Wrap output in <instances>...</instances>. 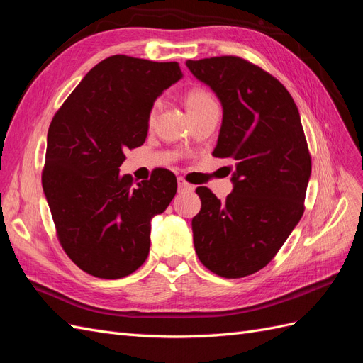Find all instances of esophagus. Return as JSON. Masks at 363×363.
<instances>
[{
  "label": "esophagus",
  "mask_w": 363,
  "mask_h": 363,
  "mask_svg": "<svg viewBox=\"0 0 363 363\" xmlns=\"http://www.w3.org/2000/svg\"><path fill=\"white\" fill-rule=\"evenodd\" d=\"M177 184H179V191L180 192H192L194 191V186L189 184V183H186L184 179H182V177L177 179Z\"/></svg>",
  "instance_id": "1"
}]
</instances>
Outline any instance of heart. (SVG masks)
I'll return each mask as SVG.
<instances>
[{
    "mask_svg": "<svg viewBox=\"0 0 363 363\" xmlns=\"http://www.w3.org/2000/svg\"><path fill=\"white\" fill-rule=\"evenodd\" d=\"M184 101H186V107H188L189 115L201 111V108H204V107L208 106V104L216 103L215 98H213L211 94H208V92L204 91V89H200V87H195V89H191L188 94H186ZM157 107H159V104L156 103V104H152L151 108H150V113H148L150 124H151L152 121H155V118H156Z\"/></svg>",
    "mask_w": 363,
    "mask_h": 363,
    "instance_id": "obj_1",
    "label": "heart"
}]
</instances>
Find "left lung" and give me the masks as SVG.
<instances>
[{
	"label": "left lung",
	"mask_w": 363,
	"mask_h": 363,
	"mask_svg": "<svg viewBox=\"0 0 363 363\" xmlns=\"http://www.w3.org/2000/svg\"><path fill=\"white\" fill-rule=\"evenodd\" d=\"M223 106L215 157L232 159L233 191L221 201L196 188V256L218 276L239 279L267 267L300 223L312 163L298 108L277 79L240 57L188 60Z\"/></svg>",
	"instance_id": "obj_1"
}]
</instances>
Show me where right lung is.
<instances>
[{
	"label": "right lung",
	"instance_id": "right-lung-1",
	"mask_svg": "<svg viewBox=\"0 0 363 363\" xmlns=\"http://www.w3.org/2000/svg\"><path fill=\"white\" fill-rule=\"evenodd\" d=\"M182 77L177 62L107 57L51 121L43 194L63 250L91 276L125 277L148 257L151 219L169 206L177 179L160 169L133 184L119 167L145 142L157 96Z\"/></svg>",
	"mask_w": 363,
	"mask_h": 363
}]
</instances>
